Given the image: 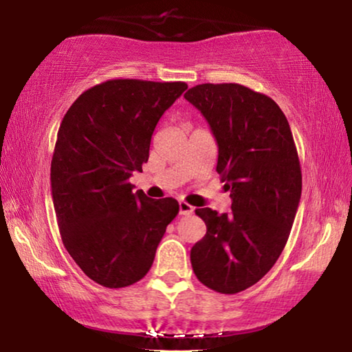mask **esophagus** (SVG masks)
<instances>
[{
    "mask_svg": "<svg viewBox=\"0 0 352 352\" xmlns=\"http://www.w3.org/2000/svg\"><path fill=\"white\" fill-rule=\"evenodd\" d=\"M192 213H194V206L186 204V201H179V214L190 216Z\"/></svg>",
    "mask_w": 352,
    "mask_h": 352,
    "instance_id": "obj_1",
    "label": "esophagus"
}]
</instances>
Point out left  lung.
Listing matches in <instances>:
<instances>
[{
  "instance_id": "8db88e82",
  "label": "left lung",
  "mask_w": 352,
  "mask_h": 352,
  "mask_svg": "<svg viewBox=\"0 0 352 352\" xmlns=\"http://www.w3.org/2000/svg\"><path fill=\"white\" fill-rule=\"evenodd\" d=\"M184 98L200 110L218 142L216 171L232 211L197 208L205 237L190 250L199 280L234 295L271 271L301 199V168L290 124L266 94L237 83L197 85Z\"/></svg>"
}]
</instances>
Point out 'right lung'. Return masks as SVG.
<instances>
[{"label": "right lung", "mask_w": 352, "mask_h": 352, "mask_svg": "<svg viewBox=\"0 0 352 352\" xmlns=\"http://www.w3.org/2000/svg\"><path fill=\"white\" fill-rule=\"evenodd\" d=\"M187 89L182 81L109 80L85 91L62 120L51 192L64 247L99 285L136 283L152 267L179 204L133 192L158 120Z\"/></svg>", "instance_id": "obj_1"}]
</instances>
